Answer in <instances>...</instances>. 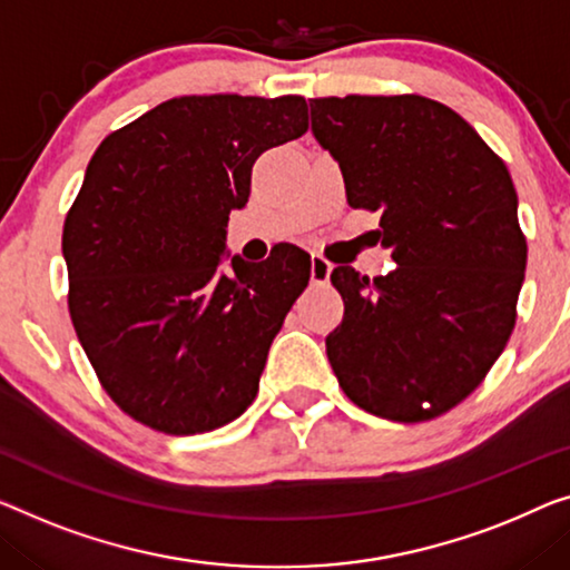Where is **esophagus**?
<instances>
[{
	"instance_id": "obj_1",
	"label": "esophagus",
	"mask_w": 570,
	"mask_h": 570,
	"mask_svg": "<svg viewBox=\"0 0 570 570\" xmlns=\"http://www.w3.org/2000/svg\"><path fill=\"white\" fill-rule=\"evenodd\" d=\"M330 274H333V263H330L327 258L317 256V253H312V266H309L312 282L314 284H327Z\"/></svg>"
}]
</instances>
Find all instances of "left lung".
Masks as SVG:
<instances>
[{"mask_svg": "<svg viewBox=\"0 0 570 570\" xmlns=\"http://www.w3.org/2000/svg\"><path fill=\"white\" fill-rule=\"evenodd\" d=\"M353 209L379 212L386 276L337 266L345 302L327 358L351 402L394 422L461 404L502 355L528 240L504 160L453 109L420 95L309 99Z\"/></svg>", "mask_w": 570, "mask_h": 570, "instance_id": "1", "label": "left lung"}]
</instances>
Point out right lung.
Returning <instances> with one entry per match:
<instances>
[{
    "mask_svg": "<svg viewBox=\"0 0 570 570\" xmlns=\"http://www.w3.org/2000/svg\"><path fill=\"white\" fill-rule=\"evenodd\" d=\"M307 101L176 97L109 132L63 223L68 312L99 384L166 435L248 410L268 347L309 282V253L225 256L263 150L307 132Z\"/></svg>",
    "mask_w": 570,
    "mask_h": 570,
    "instance_id": "1",
    "label": "right lung"
}]
</instances>
